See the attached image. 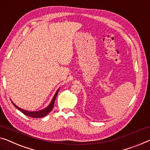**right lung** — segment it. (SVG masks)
<instances>
[{"label":"right lung","mask_w":150,"mask_h":150,"mask_svg":"<svg viewBox=\"0 0 150 150\" xmlns=\"http://www.w3.org/2000/svg\"><path fill=\"white\" fill-rule=\"evenodd\" d=\"M59 89H58L57 93H55L53 99L52 100V102H50V104L49 106L46 108L45 109H44V110H40V111H37V112H29V111H26V110H24L23 109L19 108V107H17L16 105H15L14 103H13V104L14 105V106L16 107V108L18 109V110H19L21 112H22L24 115H25L28 116V117H32V118H42V117H44L46 116L47 115L49 112H50L51 110H52L53 107H54V101H55V99L56 98L57 96V94L58 93H59Z\"/></svg>","instance_id":"obj_1"}]
</instances>
